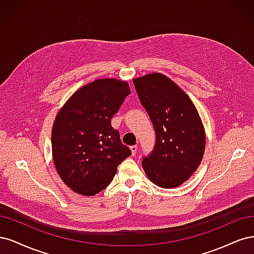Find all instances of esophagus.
Returning <instances> with one entry per match:
<instances>
[{"mask_svg":"<svg viewBox=\"0 0 254 254\" xmlns=\"http://www.w3.org/2000/svg\"><path fill=\"white\" fill-rule=\"evenodd\" d=\"M137 149H138V146H137V145H132V146H130V151H132V154H133V155H135V154H136Z\"/></svg>","mask_w":254,"mask_h":254,"instance_id":"obj_1","label":"esophagus"}]
</instances>
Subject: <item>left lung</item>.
Segmentation results:
<instances>
[{"label":"left lung","mask_w":254,"mask_h":254,"mask_svg":"<svg viewBox=\"0 0 254 254\" xmlns=\"http://www.w3.org/2000/svg\"><path fill=\"white\" fill-rule=\"evenodd\" d=\"M133 83L156 133L154 150L143 158L142 168L158 187H179L197 170L206 148L199 114L189 96L160 72L135 78Z\"/></svg>","instance_id":"obj_1"}]
</instances>
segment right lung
<instances>
[{"label":"right lung","instance_id":"obj_1","mask_svg":"<svg viewBox=\"0 0 254 254\" xmlns=\"http://www.w3.org/2000/svg\"><path fill=\"white\" fill-rule=\"evenodd\" d=\"M129 93L127 81L98 79L77 89L57 114L53 159L62 182L73 192L84 196L101 192L119 163L132 154L111 125Z\"/></svg>","mask_w":254,"mask_h":254}]
</instances>
